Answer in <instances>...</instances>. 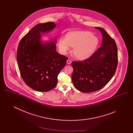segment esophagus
Instances as JSON below:
<instances>
[{
  "label": "esophagus",
  "mask_w": 133,
  "mask_h": 133,
  "mask_svg": "<svg viewBox=\"0 0 133 133\" xmlns=\"http://www.w3.org/2000/svg\"><path fill=\"white\" fill-rule=\"evenodd\" d=\"M67 63L69 65V64L71 63V61L70 59H68L67 61Z\"/></svg>",
  "instance_id": "obj_1"
}]
</instances>
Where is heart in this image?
I'll use <instances>...</instances> for the list:
<instances>
[{
  "label": "heart",
  "mask_w": 133,
  "mask_h": 133,
  "mask_svg": "<svg viewBox=\"0 0 133 133\" xmlns=\"http://www.w3.org/2000/svg\"><path fill=\"white\" fill-rule=\"evenodd\" d=\"M98 44V38L92 33L82 31L70 32L66 35L65 39L60 38L58 42L59 49L62 54L67 53L69 46L73 47L72 54L79 60H85L92 56Z\"/></svg>",
  "instance_id": "heart-1"
}]
</instances>
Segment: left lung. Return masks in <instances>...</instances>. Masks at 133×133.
Returning a JSON list of instances; mask_svg holds the SVG:
<instances>
[{
    "label": "left lung",
    "mask_w": 133,
    "mask_h": 133,
    "mask_svg": "<svg viewBox=\"0 0 133 133\" xmlns=\"http://www.w3.org/2000/svg\"><path fill=\"white\" fill-rule=\"evenodd\" d=\"M95 28L102 34L101 46L88 59L72 63L73 85L84 93L95 92L104 87L114 76L117 67L118 50L115 40L104 29Z\"/></svg>",
    "instance_id": "obj_1"
}]
</instances>
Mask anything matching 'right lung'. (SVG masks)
Returning a JSON list of instances; mask_svg holds the SVG:
<instances>
[{
	"label": "right lung",
	"mask_w": 133,
	"mask_h": 133,
	"mask_svg": "<svg viewBox=\"0 0 133 133\" xmlns=\"http://www.w3.org/2000/svg\"><path fill=\"white\" fill-rule=\"evenodd\" d=\"M54 22L34 26L19 42L17 61L21 76L27 86L39 92H47L57 85V77L68 58L56 51V39L42 42L41 34L51 31Z\"/></svg>",
	"instance_id": "1"
}]
</instances>
